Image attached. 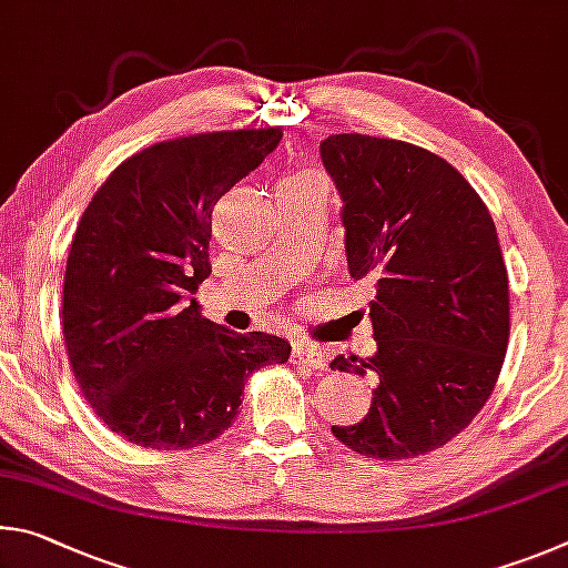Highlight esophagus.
<instances>
[{"label":"esophagus","instance_id":"1","mask_svg":"<svg viewBox=\"0 0 568 568\" xmlns=\"http://www.w3.org/2000/svg\"><path fill=\"white\" fill-rule=\"evenodd\" d=\"M292 359L294 364H304V366H312V369H326V354L320 349L316 344L310 342H296L294 344V352H292Z\"/></svg>","mask_w":568,"mask_h":568}]
</instances>
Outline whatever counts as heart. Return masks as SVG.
<instances>
[{
	"mask_svg": "<svg viewBox=\"0 0 568 568\" xmlns=\"http://www.w3.org/2000/svg\"><path fill=\"white\" fill-rule=\"evenodd\" d=\"M286 182H322V176H316L312 172H302V174H294L286 179Z\"/></svg>",
	"mask_w": 568,
	"mask_h": 568,
	"instance_id": "heart-1",
	"label": "heart"
}]
</instances>
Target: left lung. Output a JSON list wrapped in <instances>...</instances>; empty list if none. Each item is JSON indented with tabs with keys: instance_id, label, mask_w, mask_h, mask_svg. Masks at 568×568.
<instances>
[{
	"instance_id": "8db88e82",
	"label": "left lung",
	"mask_w": 568,
	"mask_h": 568,
	"mask_svg": "<svg viewBox=\"0 0 568 568\" xmlns=\"http://www.w3.org/2000/svg\"><path fill=\"white\" fill-rule=\"evenodd\" d=\"M342 196L344 252L374 284L376 352L332 369L372 376L362 422L332 426L374 459H414L469 426L499 379L509 342V276L494 219L474 186L422 146L332 134L320 146Z\"/></svg>"
}]
</instances>
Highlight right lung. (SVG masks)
<instances>
[{
    "label": "right lung",
    "instance_id": "add662e5",
    "mask_svg": "<svg viewBox=\"0 0 568 568\" xmlns=\"http://www.w3.org/2000/svg\"><path fill=\"white\" fill-rule=\"evenodd\" d=\"M282 142L236 129L129 156L84 209L67 258L62 332L99 419L149 449H192L232 426L246 376L284 364L282 336L239 334L194 300L212 274V209Z\"/></svg>",
    "mask_w": 568,
    "mask_h": 568
}]
</instances>
